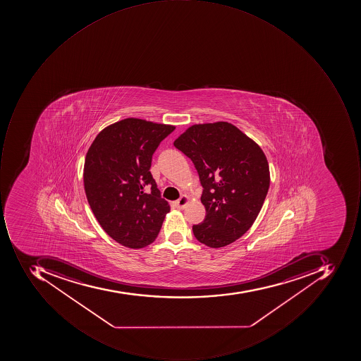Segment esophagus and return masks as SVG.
Masks as SVG:
<instances>
[{
  "label": "esophagus",
  "mask_w": 361,
  "mask_h": 361,
  "mask_svg": "<svg viewBox=\"0 0 361 361\" xmlns=\"http://www.w3.org/2000/svg\"><path fill=\"white\" fill-rule=\"evenodd\" d=\"M190 203V197L189 196L183 195L180 200H178L176 202V206H177L179 209H183L185 208V206Z\"/></svg>",
  "instance_id": "34e87169"
}]
</instances>
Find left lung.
I'll use <instances>...</instances> for the list:
<instances>
[{
  "mask_svg": "<svg viewBox=\"0 0 361 361\" xmlns=\"http://www.w3.org/2000/svg\"><path fill=\"white\" fill-rule=\"evenodd\" d=\"M173 145L191 158L204 189L206 216L193 226L196 240L212 248L233 243L252 226L268 193L264 152L226 121L191 126Z\"/></svg>",
  "mask_w": 361,
  "mask_h": 361,
  "instance_id": "1",
  "label": "left lung"
}]
</instances>
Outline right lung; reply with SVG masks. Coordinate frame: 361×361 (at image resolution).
Returning <instances> with one entry per match:
<instances>
[{
    "mask_svg": "<svg viewBox=\"0 0 361 361\" xmlns=\"http://www.w3.org/2000/svg\"><path fill=\"white\" fill-rule=\"evenodd\" d=\"M175 129L126 118L104 128L87 149L83 183L90 207L104 231L126 247L153 243L170 212L149 168L154 152Z\"/></svg>",
    "mask_w": 361,
    "mask_h": 361,
    "instance_id": "add662e5",
    "label": "right lung"
}]
</instances>
